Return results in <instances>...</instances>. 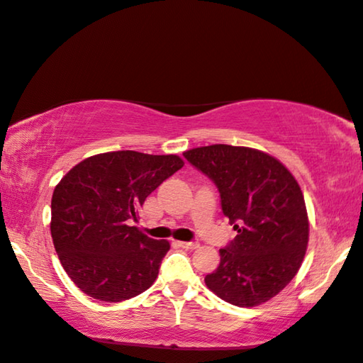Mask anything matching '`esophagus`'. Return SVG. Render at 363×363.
<instances>
[{
  "label": "esophagus",
  "mask_w": 363,
  "mask_h": 363,
  "mask_svg": "<svg viewBox=\"0 0 363 363\" xmlns=\"http://www.w3.org/2000/svg\"><path fill=\"white\" fill-rule=\"evenodd\" d=\"M182 248H186V250H194L199 247L197 242H184V240H180V242H177Z\"/></svg>",
  "instance_id": "esophagus-1"
}]
</instances>
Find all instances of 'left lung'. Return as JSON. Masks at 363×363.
<instances>
[{
  "mask_svg": "<svg viewBox=\"0 0 363 363\" xmlns=\"http://www.w3.org/2000/svg\"><path fill=\"white\" fill-rule=\"evenodd\" d=\"M183 157L214 182L222 211L238 231L219 250V267L205 284L239 308L269 301L294 279L308 247L300 184L283 163L256 149L213 144Z\"/></svg>",
  "mask_w": 363,
  "mask_h": 363,
  "instance_id": "8db88e82",
  "label": "left lung"
}]
</instances>
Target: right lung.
I'll return each mask as SVG.
<instances>
[{
  "instance_id": "add662e5",
  "label": "right lung",
  "mask_w": 363,
  "mask_h": 363,
  "mask_svg": "<svg viewBox=\"0 0 363 363\" xmlns=\"http://www.w3.org/2000/svg\"><path fill=\"white\" fill-rule=\"evenodd\" d=\"M183 164L177 155L107 152L80 161L55 186L52 242L63 269L84 294L119 303L154 284L171 245L130 222L138 220L150 192Z\"/></svg>"
}]
</instances>
